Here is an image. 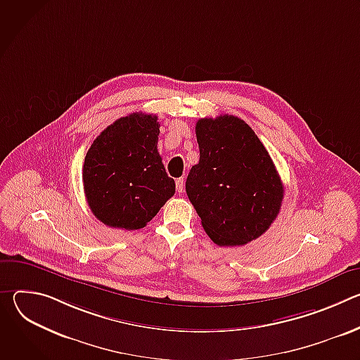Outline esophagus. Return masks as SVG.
<instances>
[{"label": "esophagus", "mask_w": 360, "mask_h": 360, "mask_svg": "<svg viewBox=\"0 0 360 360\" xmlns=\"http://www.w3.org/2000/svg\"><path fill=\"white\" fill-rule=\"evenodd\" d=\"M175 185H176V191L181 193V192L184 191V188H185V181H184V178H178V179L175 181Z\"/></svg>", "instance_id": "34e87169"}]
</instances>
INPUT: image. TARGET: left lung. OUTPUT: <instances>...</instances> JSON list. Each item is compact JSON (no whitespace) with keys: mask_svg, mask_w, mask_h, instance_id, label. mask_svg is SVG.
I'll use <instances>...</instances> for the list:
<instances>
[{"mask_svg":"<svg viewBox=\"0 0 360 360\" xmlns=\"http://www.w3.org/2000/svg\"><path fill=\"white\" fill-rule=\"evenodd\" d=\"M199 162L186 195L208 236L219 246L245 245L276 219L283 185L269 152L240 118H202L195 127Z\"/></svg>","mask_w":360,"mask_h":360,"instance_id":"left-lung-1","label":"left lung"}]
</instances>
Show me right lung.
<instances>
[{
	"instance_id": "add662e5",
	"label": "right lung",
	"mask_w": 360,
	"mask_h": 360,
	"mask_svg": "<svg viewBox=\"0 0 360 360\" xmlns=\"http://www.w3.org/2000/svg\"><path fill=\"white\" fill-rule=\"evenodd\" d=\"M160 122L152 114L122 117L86 152L84 192L92 214L107 226L143 228L175 193L158 152Z\"/></svg>"
}]
</instances>
